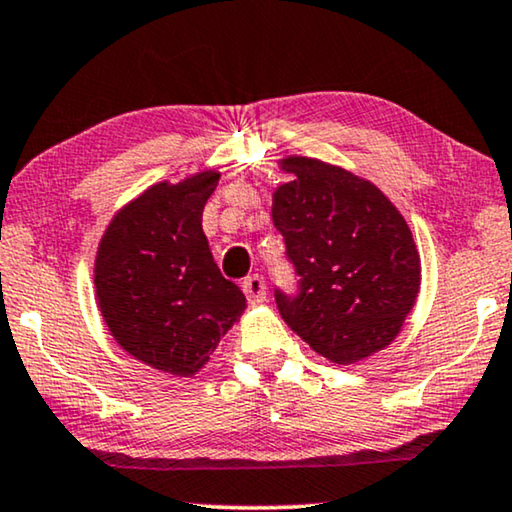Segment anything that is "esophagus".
Wrapping results in <instances>:
<instances>
[{
    "label": "esophagus",
    "mask_w": 512,
    "mask_h": 512,
    "mask_svg": "<svg viewBox=\"0 0 512 512\" xmlns=\"http://www.w3.org/2000/svg\"><path fill=\"white\" fill-rule=\"evenodd\" d=\"M243 292H246V297L250 304H262L266 301V280L259 276V273H253V276H248L243 280Z\"/></svg>",
    "instance_id": "obj_1"
}]
</instances>
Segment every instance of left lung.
I'll return each mask as SVG.
<instances>
[{
  "mask_svg": "<svg viewBox=\"0 0 512 512\" xmlns=\"http://www.w3.org/2000/svg\"><path fill=\"white\" fill-rule=\"evenodd\" d=\"M294 181L273 192V225L297 292L276 290L292 331L336 364L383 350L420 292L413 234L376 185L313 157L280 162Z\"/></svg>",
  "mask_w": 512,
  "mask_h": 512,
  "instance_id": "obj_1",
  "label": "left lung"
}]
</instances>
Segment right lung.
I'll list each match as a JSON object with an SVG mask.
<instances>
[{
  "label": "right lung",
  "instance_id": "add662e5",
  "mask_svg": "<svg viewBox=\"0 0 512 512\" xmlns=\"http://www.w3.org/2000/svg\"><path fill=\"white\" fill-rule=\"evenodd\" d=\"M218 181V171H204L148 187L115 213L97 250L95 287L106 327L122 350L174 376L199 371L246 308L201 229Z\"/></svg>",
  "mask_w": 512,
  "mask_h": 512
}]
</instances>
